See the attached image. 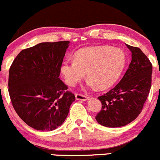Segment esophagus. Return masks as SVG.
<instances>
[{
  "label": "esophagus",
  "mask_w": 160,
  "mask_h": 160,
  "mask_svg": "<svg viewBox=\"0 0 160 160\" xmlns=\"http://www.w3.org/2000/svg\"><path fill=\"white\" fill-rule=\"evenodd\" d=\"M75 98L77 100H82V101H85L87 99L86 95L82 93H75Z\"/></svg>",
  "instance_id": "34e87169"
}]
</instances>
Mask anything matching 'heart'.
Wrapping results in <instances>:
<instances>
[{
	"instance_id": "heart-1",
	"label": "heart",
	"mask_w": 160,
	"mask_h": 160,
	"mask_svg": "<svg viewBox=\"0 0 160 160\" xmlns=\"http://www.w3.org/2000/svg\"><path fill=\"white\" fill-rule=\"evenodd\" d=\"M124 51L107 45L90 46L81 48L75 59H66L61 66L65 82L75 85L84 78L86 72L88 85L99 89L112 86L122 75L126 65Z\"/></svg>"
}]
</instances>
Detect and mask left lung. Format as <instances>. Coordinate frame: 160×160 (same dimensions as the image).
Returning <instances> with one entry per match:
<instances>
[{"instance_id": "1", "label": "left lung", "mask_w": 160, "mask_h": 160, "mask_svg": "<svg viewBox=\"0 0 160 160\" xmlns=\"http://www.w3.org/2000/svg\"><path fill=\"white\" fill-rule=\"evenodd\" d=\"M127 47L132 52L129 68L114 88L98 96L102 108L95 119L106 127L124 126L136 119L150 91L152 63L140 48L129 44Z\"/></svg>"}]
</instances>
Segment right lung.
Wrapping results in <instances>:
<instances>
[{"instance_id":"add662e5","label":"right lung","mask_w":160,"mask_h":160,"mask_svg":"<svg viewBox=\"0 0 160 160\" xmlns=\"http://www.w3.org/2000/svg\"><path fill=\"white\" fill-rule=\"evenodd\" d=\"M68 41L43 42L24 49L9 69L8 92L18 116L37 130L60 126L75 100L59 78Z\"/></svg>"}]
</instances>
